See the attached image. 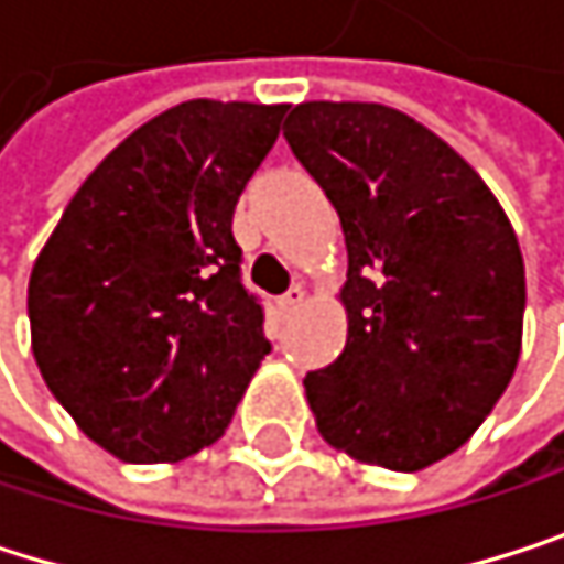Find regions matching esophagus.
Returning a JSON list of instances; mask_svg holds the SVG:
<instances>
[{"instance_id": "obj_1", "label": "esophagus", "mask_w": 564, "mask_h": 564, "mask_svg": "<svg viewBox=\"0 0 564 564\" xmlns=\"http://www.w3.org/2000/svg\"><path fill=\"white\" fill-rule=\"evenodd\" d=\"M304 301H307V291H304V288H291L284 297H280V311H284V314H294V311L304 307Z\"/></svg>"}]
</instances>
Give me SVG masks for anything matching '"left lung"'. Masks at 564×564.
I'll return each mask as SVG.
<instances>
[{"label": "left lung", "instance_id": "left-lung-1", "mask_svg": "<svg viewBox=\"0 0 564 564\" xmlns=\"http://www.w3.org/2000/svg\"><path fill=\"white\" fill-rule=\"evenodd\" d=\"M284 138L334 200L347 347L304 390L321 436L416 473L456 453L522 354L525 263L502 204L436 131L377 101H301Z\"/></svg>", "mask_w": 564, "mask_h": 564}]
</instances>
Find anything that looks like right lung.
<instances>
[{"mask_svg": "<svg viewBox=\"0 0 564 564\" xmlns=\"http://www.w3.org/2000/svg\"><path fill=\"white\" fill-rule=\"evenodd\" d=\"M284 111L191 98L154 115L82 181L32 263L39 373L121 463L217 443L270 354L230 220Z\"/></svg>", "mask_w": 564, "mask_h": 564, "instance_id": "1", "label": "right lung"}]
</instances>
